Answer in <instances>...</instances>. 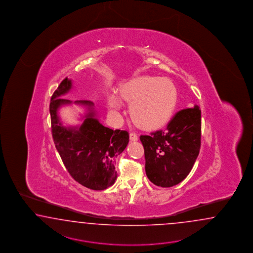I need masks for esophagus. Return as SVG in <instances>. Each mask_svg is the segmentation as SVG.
<instances>
[{"instance_id": "1", "label": "esophagus", "mask_w": 253, "mask_h": 253, "mask_svg": "<svg viewBox=\"0 0 253 253\" xmlns=\"http://www.w3.org/2000/svg\"><path fill=\"white\" fill-rule=\"evenodd\" d=\"M130 140L132 142H136L138 141V135L134 132H130Z\"/></svg>"}]
</instances>
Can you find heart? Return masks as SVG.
<instances>
[{"label":"heart","instance_id":"1","mask_svg":"<svg viewBox=\"0 0 253 253\" xmlns=\"http://www.w3.org/2000/svg\"><path fill=\"white\" fill-rule=\"evenodd\" d=\"M123 99L130 103V116L134 123L145 129H157L171 120L178 103V90L169 78L139 76L124 83L120 87ZM109 109H122L120 96L112 93L108 99Z\"/></svg>","mask_w":253,"mask_h":253}]
</instances>
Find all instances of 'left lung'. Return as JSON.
<instances>
[{"label":"left lung","mask_w":253,"mask_h":253,"mask_svg":"<svg viewBox=\"0 0 253 253\" xmlns=\"http://www.w3.org/2000/svg\"><path fill=\"white\" fill-rule=\"evenodd\" d=\"M201 123V109L195 105L177 112L166 130L140 136L152 183L169 188L189 175L200 152Z\"/></svg>","instance_id":"8db88e82"}]
</instances>
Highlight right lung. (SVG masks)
Here are the masks:
<instances>
[{
	"label": "right lung",
	"instance_id": "add662e5",
	"mask_svg": "<svg viewBox=\"0 0 253 253\" xmlns=\"http://www.w3.org/2000/svg\"><path fill=\"white\" fill-rule=\"evenodd\" d=\"M72 88V81L62 80L50 99L49 113L51 132L56 149L70 175L78 183L95 191H102L114 184L116 157L129 143L126 130L109 129L96 118L94 103L77 100L75 103L87 108L88 113L80 126L65 127L58 115V109L72 101L61 96Z\"/></svg>",
	"mask_w": 253,
	"mask_h": 253
}]
</instances>
